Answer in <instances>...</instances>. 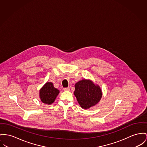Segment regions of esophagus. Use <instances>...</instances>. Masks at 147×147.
<instances>
[{"label":"esophagus","mask_w":147,"mask_h":147,"mask_svg":"<svg viewBox=\"0 0 147 147\" xmlns=\"http://www.w3.org/2000/svg\"><path fill=\"white\" fill-rule=\"evenodd\" d=\"M70 90L69 88H63L64 91H69Z\"/></svg>","instance_id":"esophagus-1"}]
</instances>
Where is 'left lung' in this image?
I'll list each match as a JSON object with an SVG mask.
<instances>
[{
  "mask_svg": "<svg viewBox=\"0 0 147 147\" xmlns=\"http://www.w3.org/2000/svg\"><path fill=\"white\" fill-rule=\"evenodd\" d=\"M74 95L80 107L88 109L96 105L102 98V91L98 84L88 79H82L75 85Z\"/></svg>",
  "mask_w": 147,
  "mask_h": 147,
  "instance_id": "8db88e82",
  "label": "left lung"
}]
</instances>
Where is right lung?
I'll list each match as a JSON object with an SVG mask.
<instances>
[{
    "mask_svg": "<svg viewBox=\"0 0 147 147\" xmlns=\"http://www.w3.org/2000/svg\"><path fill=\"white\" fill-rule=\"evenodd\" d=\"M59 93V90L54 87L52 82H47L39 90V98L43 103L51 105L54 102Z\"/></svg>",
    "mask_w": 147,
    "mask_h": 147,
    "instance_id": "right-lung-1",
    "label": "right lung"
}]
</instances>
